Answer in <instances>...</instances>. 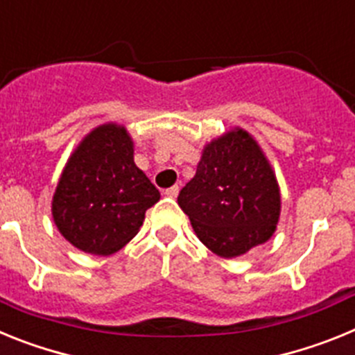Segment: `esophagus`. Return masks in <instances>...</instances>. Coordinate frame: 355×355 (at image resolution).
Here are the masks:
<instances>
[{
  "mask_svg": "<svg viewBox=\"0 0 355 355\" xmlns=\"http://www.w3.org/2000/svg\"><path fill=\"white\" fill-rule=\"evenodd\" d=\"M178 193H180V187H178V184H174V187H171L165 190V196L171 197V199H175V197H178Z\"/></svg>",
  "mask_w": 355,
  "mask_h": 355,
  "instance_id": "34e87169",
  "label": "esophagus"
}]
</instances>
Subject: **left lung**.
<instances>
[{
  "mask_svg": "<svg viewBox=\"0 0 355 355\" xmlns=\"http://www.w3.org/2000/svg\"><path fill=\"white\" fill-rule=\"evenodd\" d=\"M178 205L211 252L236 258L274 234L281 196L256 140L236 130L206 146Z\"/></svg>",
  "mask_w": 355,
  "mask_h": 355,
  "instance_id": "obj_1",
  "label": "left lung"
}]
</instances>
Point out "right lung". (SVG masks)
<instances>
[{
	"mask_svg": "<svg viewBox=\"0 0 355 355\" xmlns=\"http://www.w3.org/2000/svg\"><path fill=\"white\" fill-rule=\"evenodd\" d=\"M159 192L133 162L126 130L105 124L72 153L53 197V218L65 240L89 254L117 252L139 233Z\"/></svg>",
	"mask_w": 355,
	"mask_h": 355,
	"instance_id": "obj_1",
	"label": "right lung"
}]
</instances>
